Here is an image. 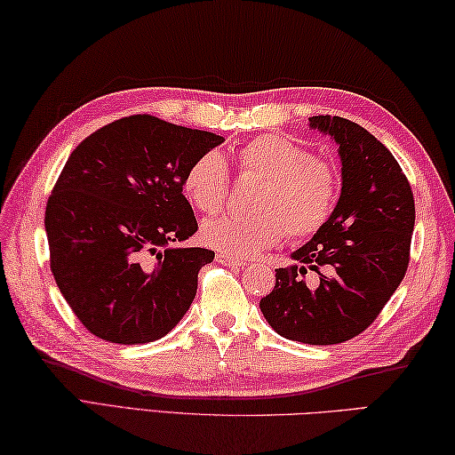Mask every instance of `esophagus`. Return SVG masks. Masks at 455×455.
<instances>
[{
    "instance_id": "obj_1",
    "label": "esophagus",
    "mask_w": 455,
    "mask_h": 455,
    "mask_svg": "<svg viewBox=\"0 0 455 455\" xmlns=\"http://www.w3.org/2000/svg\"><path fill=\"white\" fill-rule=\"evenodd\" d=\"M217 262L219 264H225V267H230V268H238V267H243V260L241 259H235V256H228V254H217Z\"/></svg>"
}]
</instances>
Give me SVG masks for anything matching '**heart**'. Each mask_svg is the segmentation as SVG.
Instances as JSON below:
<instances>
[{
	"instance_id": "b5f03b06",
	"label": "heart",
	"mask_w": 455,
	"mask_h": 455,
	"mask_svg": "<svg viewBox=\"0 0 455 455\" xmlns=\"http://www.w3.org/2000/svg\"><path fill=\"white\" fill-rule=\"evenodd\" d=\"M236 164L238 177L260 180L251 203L254 212L206 220L201 238L211 249L249 259L276 244L284 233L294 241L316 235L332 217L340 175L332 163L292 139L256 137L238 148ZM228 188V164L217 151L201 155L183 180L187 201L204 214H217L227 204Z\"/></svg>"
}]
</instances>
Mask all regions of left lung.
Here are the masks:
<instances>
[{"label":"left lung","instance_id":"8db88e82","mask_svg":"<svg viewBox=\"0 0 455 455\" xmlns=\"http://www.w3.org/2000/svg\"><path fill=\"white\" fill-rule=\"evenodd\" d=\"M310 127L338 145L342 193L326 225L292 252L296 264L276 268L260 310L288 340L328 346L364 332L400 286L416 206L398 161L364 127L332 115L310 117ZM308 269L319 275L314 283Z\"/></svg>","mask_w":455,"mask_h":455}]
</instances>
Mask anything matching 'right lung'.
Here are the masks:
<instances>
[{
  "label": "right lung",
  "mask_w": 455,
  "mask_h": 455,
  "mask_svg": "<svg viewBox=\"0 0 455 455\" xmlns=\"http://www.w3.org/2000/svg\"><path fill=\"white\" fill-rule=\"evenodd\" d=\"M222 141L209 131L131 115L71 153L45 206L49 267L91 334L145 344L185 316L214 252L171 246L199 230L183 180Z\"/></svg>",
  "instance_id": "1"
}]
</instances>
